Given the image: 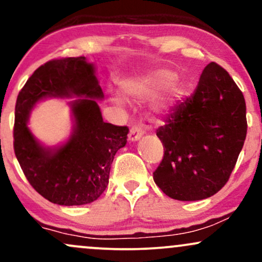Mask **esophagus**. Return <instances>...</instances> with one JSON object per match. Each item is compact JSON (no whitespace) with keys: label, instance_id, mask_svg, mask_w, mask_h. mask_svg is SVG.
<instances>
[{"label":"esophagus","instance_id":"34e87169","mask_svg":"<svg viewBox=\"0 0 262 262\" xmlns=\"http://www.w3.org/2000/svg\"><path fill=\"white\" fill-rule=\"evenodd\" d=\"M144 129L143 125H133V127L130 128V132H129L128 134V140L129 141H137L139 140L141 137H143L144 134Z\"/></svg>","mask_w":262,"mask_h":262}]
</instances>
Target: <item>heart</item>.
Masks as SVG:
<instances>
[{"instance_id": "obj_1", "label": "heart", "mask_w": 262, "mask_h": 262, "mask_svg": "<svg viewBox=\"0 0 262 262\" xmlns=\"http://www.w3.org/2000/svg\"><path fill=\"white\" fill-rule=\"evenodd\" d=\"M175 79V74L167 70H159L140 76L125 79L121 83V93L125 98L134 101H144L154 96L159 90ZM181 92L179 85L170 86L167 92L155 103V112L164 113L177 96Z\"/></svg>"}]
</instances>
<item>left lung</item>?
<instances>
[{
    "instance_id": "8db88e82",
    "label": "left lung",
    "mask_w": 262,
    "mask_h": 262,
    "mask_svg": "<svg viewBox=\"0 0 262 262\" xmlns=\"http://www.w3.org/2000/svg\"><path fill=\"white\" fill-rule=\"evenodd\" d=\"M246 130L243 92L227 70L209 62L194 92L177 102L156 132L164 156L155 183L173 200L213 196L229 180Z\"/></svg>"
}]
</instances>
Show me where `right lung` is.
I'll return each mask as SVG.
<instances>
[{"instance_id":"obj_1","label":"right lung","mask_w":262,"mask_h":262,"mask_svg":"<svg viewBox=\"0 0 262 262\" xmlns=\"http://www.w3.org/2000/svg\"><path fill=\"white\" fill-rule=\"evenodd\" d=\"M83 97L72 104L74 133L56 150L43 148L28 127L29 112L44 97ZM103 97L95 68L85 56L53 59L39 66L18 93L13 128L14 154L40 196L60 206L91 203L108 185L114 155L127 144L128 127L103 122Z\"/></svg>"}]
</instances>
